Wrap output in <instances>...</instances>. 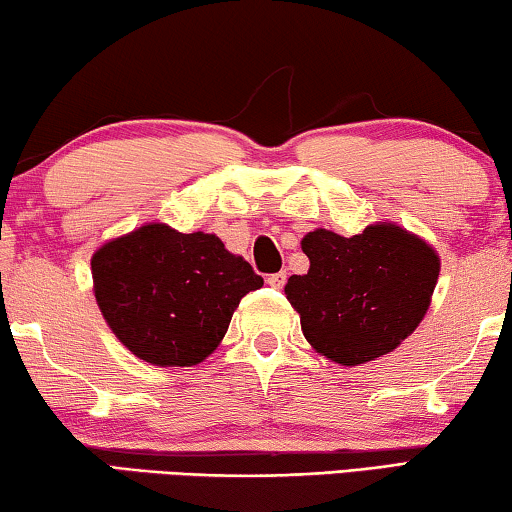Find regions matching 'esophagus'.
I'll list each match as a JSON object with an SVG mask.
<instances>
[{"label": "esophagus", "instance_id": "1", "mask_svg": "<svg viewBox=\"0 0 512 512\" xmlns=\"http://www.w3.org/2000/svg\"><path fill=\"white\" fill-rule=\"evenodd\" d=\"M268 284H270L272 288H284V284H286V272H274V274H270Z\"/></svg>", "mask_w": 512, "mask_h": 512}]
</instances>
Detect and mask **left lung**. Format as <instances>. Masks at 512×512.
Listing matches in <instances>:
<instances>
[{
  "instance_id": "obj_1",
  "label": "left lung",
  "mask_w": 512,
  "mask_h": 512,
  "mask_svg": "<svg viewBox=\"0 0 512 512\" xmlns=\"http://www.w3.org/2000/svg\"><path fill=\"white\" fill-rule=\"evenodd\" d=\"M302 251L309 270L284 293L307 342L346 367L395 351L418 328L441 270L425 240L388 221L353 238L316 228Z\"/></svg>"
}]
</instances>
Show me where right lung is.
Masks as SVG:
<instances>
[{"instance_id":"obj_1","label":"right lung","mask_w":512,"mask_h":512,"mask_svg":"<svg viewBox=\"0 0 512 512\" xmlns=\"http://www.w3.org/2000/svg\"><path fill=\"white\" fill-rule=\"evenodd\" d=\"M94 295L115 337L157 367L203 362L263 277L212 233L145 224L92 256Z\"/></svg>"}]
</instances>
